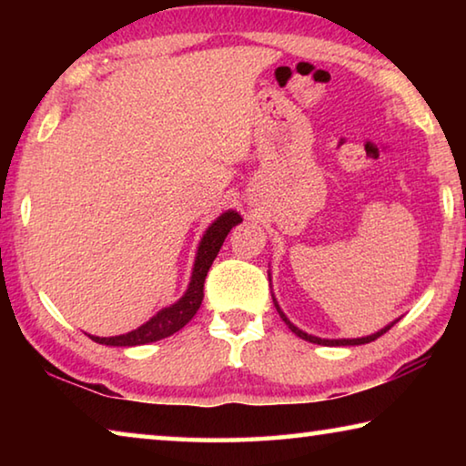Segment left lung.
I'll list each match as a JSON object with an SVG mask.
<instances>
[{
    "label": "left lung",
    "mask_w": 466,
    "mask_h": 466,
    "mask_svg": "<svg viewBox=\"0 0 466 466\" xmlns=\"http://www.w3.org/2000/svg\"><path fill=\"white\" fill-rule=\"evenodd\" d=\"M275 302V299H273ZM278 306V304H275ZM278 312H279V317L283 319V322H286V325L291 329V333H296L298 337H302V339H306V341H310V343H319V345H364V343H370V341H374V339H378L380 335H384L386 330H389L394 322H390L389 327H384L382 330H378V333H374V335H370V337H361V339H319V337H312V335H309V333H304V330H299L298 327H294L291 325V322L288 320V317L286 314H283L281 310H279V306H278Z\"/></svg>",
    "instance_id": "left-lung-1"
}]
</instances>
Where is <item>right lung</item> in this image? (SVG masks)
Instances as JSON below:
<instances>
[{
  "label": "right lung",
  "instance_id": "obj_1",
  "mask_svg": "<svg viewBox=\"0 0 466 466\" xmlns=\"http://www.w3.org/2000/svg\"><path fill=\"white\" fill-rule=\"evenodd\" d=\"M240 222L242 218L236 214V211H226V214L219 216L216 222L208 228V232H205L203 240L199 244V252H197L191 283H188L187 294L180 298L177 304L160 310L154 319H149L146 325L131 330V333L116 335V337H90L92 341L102 343V345H115V347H133V345L160 341V339L175 335L177 330L183 329L187 322L195 317L197 310H199L201 299H203L205 278H208L209 267L218 257L219 248H222L228 232Z\"/></svg>",
  "mask_w": 466,
  "mask_h": 466
}]
</instances>
